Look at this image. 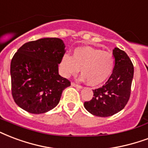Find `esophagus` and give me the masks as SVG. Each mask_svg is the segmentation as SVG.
<instances>
[{"instance_id":"1","label":"esophagus","mask_w":148,"mask_h":148,"mask_svg":"<svg viewBox=\"0 0 148 148\" xmlns=\"http://www.w3.org/2000/svg\"><path fill=\"white\" fill-rule=\"evenodd\" d=\"M71 85H72V86H74V87H75V88H77V89L83 88V87H82V86H80V85H78V84H75V83H71Z\"/></svg>"}]
</instances>
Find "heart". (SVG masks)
<instances>
[{"label": "heart", "mask_w": 148, "mask_h": 148, "mask_svg": "<svg viewBox=\"0 0 148 148\" xmlns=\"http://www.w3.org/2000/svg\"><path fill=\"white\" fill-rule=\"evenodd\" d=\"M115 58L112 53L92 47H79L73 56L65 54L61 61L62 73L65 77L75 75L81 69V79L91 86H99L108 79L113 72Z\"/></svg>", "instance_id": "obj_1"}]
</instances>
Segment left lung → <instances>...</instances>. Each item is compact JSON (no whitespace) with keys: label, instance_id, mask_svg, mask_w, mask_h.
I'll return each instance as SVG.
<instances>
[{"label":"left lung","instance_id":"left-lung-1","mask_svg":"<svg viewBox=\"0 0 148 148\" xmlns=\"http://www.w3.org/2000/svg\"><path fill=\"white\" fill-rule=\"evenodd\" d=\"M112 54L115 58L112 74L104 86L93 90V98L84 102V108L98 117H108L120 112L130 97L133 63L127 54L118 47L114 48Z\"/></svg>","mask_w":148,"mask_h":148}]
</instances>
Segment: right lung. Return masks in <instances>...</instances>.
<instances>
[{
	"instance_id": "add662e5",
	"label": "right lung",
	"mask_w": 148,
	"mask_h": 148,
	"mask_svg": "<svg viewBox=\"0 0 148 148\" xmlns=\"http://www.w3.org/2000/svg\"><path fill=\"white\" fill-rule=\"evenodd\" d=\"M59 38H42L25 43L11 62L12 94L18 106L33 114H42L59 103L70 82L58 73L65 53Z\"/></svg>"
}]
</instances>
